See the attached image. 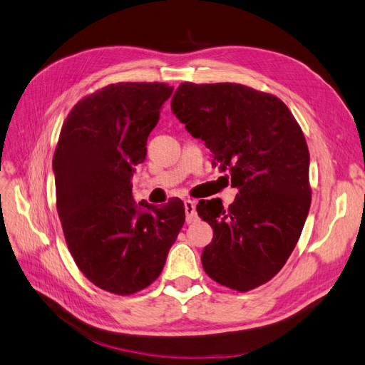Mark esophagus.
<instances>
[{
    "mask_svg": "<svg viewBox=\"0 0 365 365\" xmlns=\"http://www.w3.org/2000/svg\"><path fill=\"white\" fill-rule=\"evenodd\" d=\"M184 210H185V220L187 222H195L197 219V213H196V204L192 200H185L184 201Z\"/></svg>",
    "mask_w": 365,
    "mask_h": 365,
    "instance_id": "esophagus-1",
    "label": "esophagus"
}]
</instances>
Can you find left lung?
Instances as JSON below:
<instances>
[{
    "label": "left lung",
    "mask_w": 365,
    "mask_h": 365,
    "mask_svg": "<svg viewBox=\"0 0 365 365\" xmlns=\"http://www.w3.org/2000/svg\"><path fill=\"white\" fill-rule=\"evenodd\" d=\"M172 111L239 189L228 208L216 200L196 205L213 228L202 268L230 289H256L284 267L311 207L303 130L279 97L240 83L184 82Z\"/></svg>",
    "instance_id": "obj_1"
}]
</instances>
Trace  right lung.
<instances>
[{"label":"right lung","mask_w":365,"mask_h":365,"mask_svg":"<svg viewBox=\"0 0 365 365\" xmlns=\"http://www.w3.org/2000/svg\"><path fill=\"white\" fill-rule=\"evenodd\" d=\"M173 88L118 82L77 102L53 157L56 207L65 242L85 277L115 295L158 279L185 220L178 197L157 208L132 196L134 165L146 158L150 130Z\"/></svg>","instance_id":"right-lung-1"}]
</instances>
